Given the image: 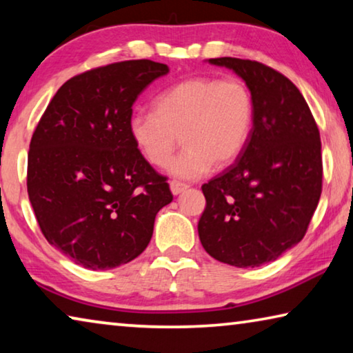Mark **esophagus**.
Masks as SVG:
<instances>
[{
	"label": "esophagus",
	"mask_w": 353,
	"mask_h": 353,
	"mask_svg": "<svg viewBox=\"0 0 353 353\" xmlns=\"http://www.w3.org/2000/svg\"><path fill=\"white\" fill-rule=\"evenodd\" d=\"M188 188H189V186H188L186 183H181V181H176V180L170 181V191H172L173 195H178V194L184 192Z\"/></svg>",
	"instance_id": "1"
}]
</instances>
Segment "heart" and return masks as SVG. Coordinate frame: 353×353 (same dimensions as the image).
<instances>
[{"instance_id":"b5f03b06","label":"heart","mask_w":353,"mask_h":353,"mask_svg":"<svg viewBox=\"0 0 353 353\" xmlns=\"http://www.w3.org/2000/svg\"><path fill=\"white\" fill-rule=\"evenodd\" d=\"M254 97L238 79L192 77L156 97L154 110L129 118V134L151 165L165 167L177 145L187 148L170 163L180 180H199L213 169L232 164L249 140Z\"/></svg>"}]
</instances>
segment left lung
I'll use <instances>...</instances> for the list:
<instances>
[{
	"instance_id": "8db88e82",
	"label": "left lung",
	"mask_w": 353,
	"mask_h": 353,
	"mask_svg": "<svg viewBox=\"0 0 353 353\" xmlns=\"http://www.w3.org/2000/svg\"><path fill=\"white\" fill-rule=\"evenodd\" d=\"M245 80L254 124L236 162L205 183L199 236L211 257L238 268L273 262L300 243L322 194V143L300 90L259 61L211 58Z\"/></svg>"
}]
</instances>
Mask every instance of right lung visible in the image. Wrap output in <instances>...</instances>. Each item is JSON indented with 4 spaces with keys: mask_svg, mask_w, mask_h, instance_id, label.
Instances as JSON below:
<instances>
[{
    "mask_svg": "<svg viewBox=\"0 0 353 353\" xmlns=\"http://www.w3.org/2000/svg\"><path fill=\"white\" fill-rule=\"evenodd\" d=\"M167 72V64L131 59L75 75L32 134L31 207L47 241L83 268L110 270L140 256L156 214L173 200L167 178L129 134L134 102Z\"/></svg>",
    "mask_w": 353,
    "mask_h": 353,
    "instance_id": "1",
    "label": "right lung"
}]
</instances>
